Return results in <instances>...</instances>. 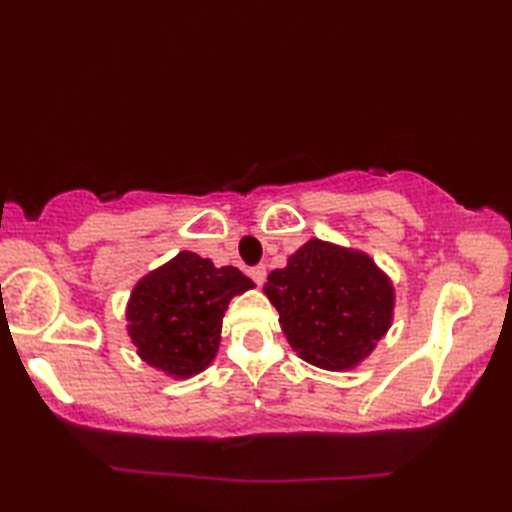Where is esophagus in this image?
I'll return each mask as SVG.
<instances>
[{
	"instance_id": "obj_1",
	"label": "esophagus",
	"mask_w": 512,
	"mask_h": 512,
	"mask_svg": "<svg viewBox=\"0 0 512 512\" xmlns=\"http://www.w3.org/2000/svg\"><path fill=\"white\" fill-rule=\"evenodd\" d=\"M250 277H253V281H255L257 286H264V281H266V266L259 264V266H255V268H250Z\"/></svg>"
}]
</instances>
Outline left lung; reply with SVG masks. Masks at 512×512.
<instances>
[{
	"mask_svg": "<svg viewBox=\"0 0 512 512\" xmlns=\"http://www.w3.org/2000/svg\"><path fill=\"white\" fill-rule=\"evenodd\" d=\"M288 343L330 372L352 369L383 339L394 286L365 253L310 239L264 286Z\"/></svg>",
	"mask_w": 512,
	"mask_h": 512,
	"instance_id": "8db88e82",
	"label": "left lung"
}]
</instances>
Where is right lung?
I'll use <instances>...</instances> for the list:
<instances>
[{
    "mask_svg": "<svg viewBox=\"0 0 512 512\" xmlns=\"http://www.w3.org/2000/svg\"><path fill=\"white\" fill-rule=\"evenodd\" d=\"M255 284L233 266L182 250L138 281L127 303V332L138 356L176 378L200 374L220 345L228 301Z\"/></svg>",
    "mask_w": 512,
    "mask_h": 512,
    "instance_id": "1",
    "label": "right lung"
}]
</instances>
